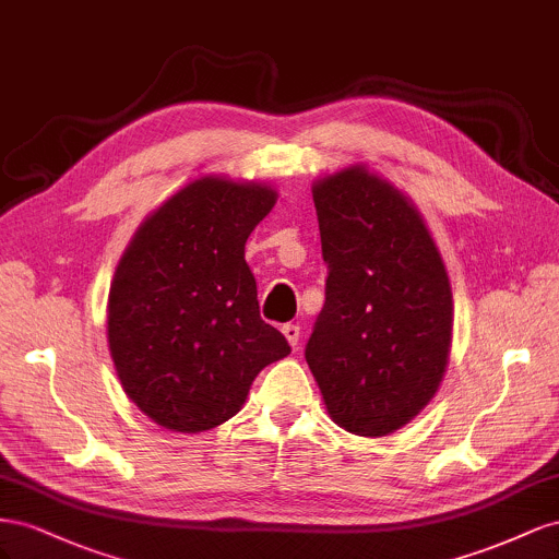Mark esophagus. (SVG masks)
Here are the masks:
<instances>
[{"instance_id": "1", "label": "esophagus", "mask_w": 559, "mask_h": 559, "mask_svg": "<svg viewBox=\"0 0 559 559\" xmlns=\"http://www.w3.org/2000/svg\"><path fill=\"white\" fill-rule=\"evenodd\" d=\"M281 332L285 334V340H288V344H290L293 348L299 344V337H301V330H299V325H295V323H285V325L281 328Z\"/></svg>"}]
</instances>
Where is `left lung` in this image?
Segmentation results:
<instances>
[{"label": "left lung", "mask_w": 559, "mask_h": 559, "mask_svg": "<svg viewBox=\"0 0 559 559\" xmlns=\"http://www.w3.org/2000/svg\"><path fill=\"white\" fill-rule=\"evenodd\" d=\"M328 264L307 362L332 421L381 438L436 395L452 346L448 269L419 211L350 166L313 185Z\"/></svg>", "instance_id": "1"}]
</instances>
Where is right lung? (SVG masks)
I'll list each match as a JSON object with an SVG mask.
<instances>
[{
  "mask_svg": "<svg viewBox=\"0 0 559 559\" xmlns=\"http://www.w3.org/2000/svg\"><path fill=\"white\" fill-rule=\"evenodd\" d=\"M276 203L258 182L199 178L154 211L126 248L107 342L126 395L158 426L201 433L231 419L252 379L290 354L264 323L246 241Z\"/></svg>",
  "mask_w": 559,
  "mask_h": 559,
  "instance_id": "add662e5",
  "label": "right lung"
}]
</instances>
